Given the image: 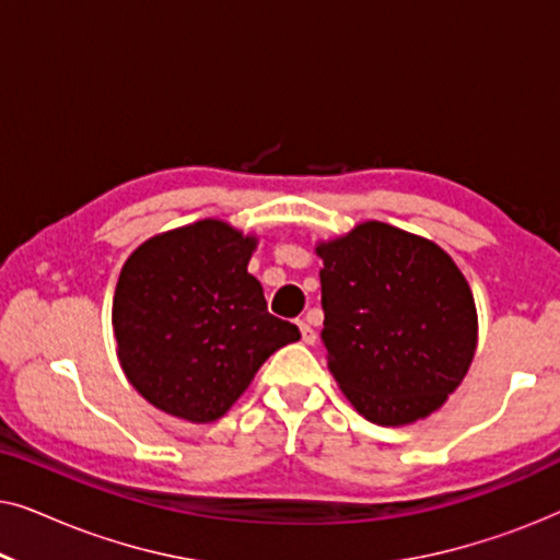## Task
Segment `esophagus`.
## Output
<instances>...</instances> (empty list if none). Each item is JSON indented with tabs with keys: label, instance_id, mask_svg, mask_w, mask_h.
<instances>
[{
	"label": "esophagus",
	"instance_id": "34e87169",
	"mask_svg": "<svg viewBox=\"0 0 560 560\" xmlns=\"http://www.w3.org/2000/svg\"><path fill=\"white\" fill-rule=\"evenodd\" d=\"M298 328H301V339H303L305 343L316 341V331H313V326L308 324V320H298Z\"/></svg>",
	"mask_w": 560,
	"mask_h": 560
}]
</instances>
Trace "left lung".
Wrapping results in <instances>:
<instances>
[{"mask_svg": "<svg viewBox=\"0 0 560 560\" xmlns=\"http://www.w3.org/2000/svg\"><path fill=\"white\" fill-rule=\"evenodd\" d=\"M328 370L366 420L405 425L462 385L477 349L469 282L433 242L382 221L316 247Z\"/></svg>", "mask_w": 560, "mask_h": 560, "instance_id": "left-lung-1", "label": "left lung"}]
</instances>
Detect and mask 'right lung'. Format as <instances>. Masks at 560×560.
Listing matches in <instances>:
<instances>
[{
	"label": "right lung",
	"mask_w": 560,
	"mask_h": 560,
	"mask_svg": "<svg viewBox=\"0 0 560 560\" xmlns=\"http://www.w3.org/2000/svg\"><path fill=\"white\" fill-rule=\"evenodd\" d=\"M255 236L203 219L152 236L121 267L112 324L121 370L155 408L211 423L265 359L301 339L247 272Z\"/></svg>",
	"instance_id": "obj_1"
}]
</instances>
